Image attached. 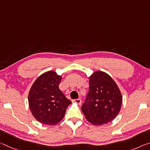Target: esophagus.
Instances as JSON below:
<instances>
[{
	"mask_svg": "<svg viewBox=\"0 0 150 150\" xmlns=\"http://www.w3.org/2000/svg\"><path fill=\"white\" fill-rule=\"evenodd\" d=\"M73 102H74V103L78 104V105H81V100L80 99H74V100H73Z\"/></svg>",
	"mask_w": 150,
	"mask_h": 150,
	"instance_id": "34e87169",
	"label": "esophagus"
}]
</instances>
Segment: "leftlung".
Instances as JSON below:
<instances>
[{"mask_svg": "<svg viewBox=\"0 0 150 150\" xmlns=\"http://www.w3.org/2000/svg\"><path fill=\"white\" fill-rule=\"evenodd\" d=\"M89 88L81 110L88 122L95 125L106 124L113 120L122 108V93L110 75L95 71L89 77Z\"/></svg>", "mask_w": 150, "mask_h": 150, "instance_id": "8db88e82", "label": "left lung"}]
</instances>
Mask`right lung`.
I'll list each match as a JSON object with an SVG mask.
<instances>
[{
    "label": "right lung",
    "instance_id": "right-lung-1",
    "mask_svg": "<svg viewBox=\"0 0 150 150\" xmlns=\"http://www.w3.org/2000/svg\"><path fill=\"white\" fill-rule=\"evenodd\" d=\"M62 76L55 71L42 73L33 83L28 96L32 115L42 124L54 125L63 120L71 101L59 89Z\"/></svg>",
    "mask_w": 150,
    "mask_h": 150
}]
</instances>
